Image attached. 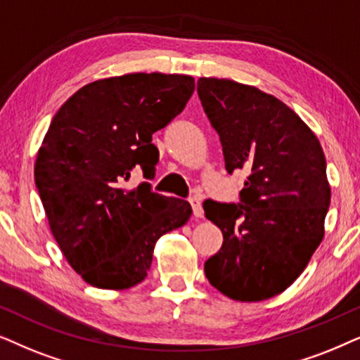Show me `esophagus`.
I'll return each instance as SVG.
<instances>
[{
  "label": "esophagus",
  "mask_w": 360,
  "mask_h": 360,
  "mask_svg": "<svg viewBox=\"0 0 360 360\" xmlns=\"http://www.w3.org/2000/svg\"><path fill=\"white\" fill-rule=\"evenodd\" d=\"M189 202H191V207H193V214L195 215V217H202L204 210H202V202H200V199L199 198H191Z\"/></svg>",
  "instance_id": "esophagus-1"
}]
</instances>
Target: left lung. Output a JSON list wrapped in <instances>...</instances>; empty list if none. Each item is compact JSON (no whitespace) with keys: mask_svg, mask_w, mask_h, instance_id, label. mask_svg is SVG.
Wrapping results in <instances>:
<instances>
[{"mask_svg":"<svg viewBox=\"0 0 360 360\" xmlns=\"http://www.w3.org/2000/svg\"><path fill=\"white\" fill-rule=\"evenodd\" d=\"M198 94L225 169L248 172L238 202L204 200L224 236L205 276L232 300H268L293 283L323 240L330 204L323 148L293 110L257 87L202 77Z\"/></svg>","mask_w":360,"mask_h":360,"instance_id":"8db88e82","label":"left lung"}]
</instances>
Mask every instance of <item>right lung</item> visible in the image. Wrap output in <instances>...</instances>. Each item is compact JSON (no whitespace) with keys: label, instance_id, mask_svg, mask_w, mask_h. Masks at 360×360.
I'll return each mask as SVG.
<instances>
[{"label":"right lung","instance_id":"add662e5","mask_svg":"<svg viewBox=\"0 0 360 360\" xmlns=\"http://www.w3.org/2000/svg\"><path fill=\"white\" fill-rule=\"evenodd\" d=\"M189 75L128 74L97 80L72 95L52 118L34 166L37 193L70 266L103 290L145 280L158 238L188 222V200L124 191L140 167L153 179L160 151L153 133L183 112Z\"/></svg>","mask_w":360,"mask_h":360}]
</instances>
